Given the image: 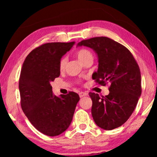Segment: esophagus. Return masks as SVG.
Returning <instances> with one entry per match:
<instances>
[{"label": "esophagus", "mask_w": 157, "mask_h": 157, "mask_svg": "<svg viewBox=\"0 0 157 157\" xmlns=\"http://www.w3.org/2000/svg\"><path fill=\"white\" fill-rule=\"evenodd\" d=\"M88 96V93L87 92H80V93H79V96H80L81 98H82V97H83V96Z\"/></svg>", "instance_id": "esophagus-1"}]
</instances>
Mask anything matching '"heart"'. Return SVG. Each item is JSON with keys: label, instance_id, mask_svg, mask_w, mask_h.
I'll use <instances>...</instances> for the list:
<instances>
[{"label": "heart", "instance_id": "obj_1", "mask_svg": "<svg viewBox=\"0 0 157 157\" xmlns=\"http://www.w3.org/2000/svg\"><path fill=\"white\" fill-rule=\"evenodd\" d=\"M76 55L78 59L83 63H85L86 62L90 59H93V53L91 51L88 50L86 48H81L80 50H78L77 51ZM66 63H67V58L63 57L60 60L59 62L60 70L63 71L65 69Z\"/></svg>", "mask_w": 157, "mask_h": 157}]
</instances>
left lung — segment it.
<instances>
[{"label": "left lung", "instance_id": "8db88e82", "mask_svg": "<svg viewBox=\"0 0 157 157\" xmlns=\"http://www.w3.org/2000/svg\"><path fill=\"white\" fill-rule=\"evenodd\" d=\"M77 46L95 51L98 68L92 78L98 84L110 83L109 95L89 94L94 121L105 130L119 127L132 114L141 96V78L138 63L128 48L104 36L81 40Z\"/></svg>", "mask_w": 157, "mask_h": 157}]
</instances>
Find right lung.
<instances>
[{
  "label": "right lung",
  "mask_w": 157,
  "mask_h": 157,
  "mask_svg": "<svg viewBox=\"0 0 157 157\" xmlns=\"http://www.w3.org/2000/svg\"><path fill=\"white\" fill-rule=\"evenodd\" d=\"M74 41L47 43L33 49L25 58L19 78L21 105L36 129L49 136L61 134L72 121L79 96L70 91L53 95L51 81L60 76L61 57Z\"/></svg>",
  "instance_id": "1"
}]
</instances>
